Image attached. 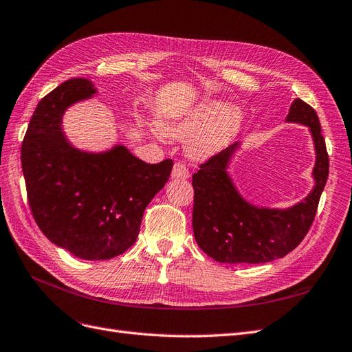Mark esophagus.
Returning <instances> with one entry per match:
<instances>
[{"label":"esophagus","mask_w":352,"mask_h":352,"mask_svg":"<svg viewBox=\"0 0 352 352\" xmlns=\"http://www.w3.org/2000/svg\"><path fill=\"white\" fill-rule=\"evenodd\" d=\"M170 177H173L174 179H187L190 177L188 174V169L184 164L182 162H177L173 168V173H170Z\"/></svg>","instance_id":"esophagus-1"}]
</instances>
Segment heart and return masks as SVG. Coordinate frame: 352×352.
Here are the masks:
<instances>
[{
  "label": "heart",
  "mask_w": 352,
  "mask_h": 352,
  "mask_svg": "<svg viewBox=\"0 0 352 352\" xmlns=\"http://www.w3.org/2000/svg\"><path fill=\"white\" fill-rule=\"evenodd\" d=\"M242 124V112L223 100H204L187 107L168 110L157 118L159 129L175 140H186L187 155L204 160L224 150Z\"/></svg>",
  "instance_id": "1"
}]
</instances>
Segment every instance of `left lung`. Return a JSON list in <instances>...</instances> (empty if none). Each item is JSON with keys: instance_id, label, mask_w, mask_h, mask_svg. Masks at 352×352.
I'll return each instance as SVG.
<instances>
[{"instance_id": "left-lung-1", "label": "left lung", "mask_w": 352, "mask_h": 352, "mask_svg": "<svg viewBox=\"0 0 352 352\" xmlns=\"http://www.w3.org/2000/svg\"><path fill=\"white\" fill-rule=\"evenodd\" d=\"M287 122L307 125L314 140V188L302 202L287 209L250 205L227 173L239 143L209 157L193 174V232L199 248L218 263L263 264L286 256L302 242L313 224L327 182L329 156L316 110L294 100Z\"/></svg>"}]
</instances>
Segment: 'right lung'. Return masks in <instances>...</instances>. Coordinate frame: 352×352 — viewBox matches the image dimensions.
I'll return each instance as SVG.
<instances>
[{
  "label": "right lung",
  "mask_w": 352,
  "mask_h": 352,
  "mask_svg": "<svg viewBox=\"0 0 352 352\" xmlns=\"http://www.w3.org/2000/svg\"><path fill=\"white\" fill-rule=\"evenodd\" d=\"M94 94L91 81L74 78L38 103L22 143V169L29 206L50 242L102 261L134 245L144 209L174 164H146L125 146L89 153L70 144L62 131L65 110Z\"/></svg>",
  "instance_id": "add662e5"
}]
</instances>
